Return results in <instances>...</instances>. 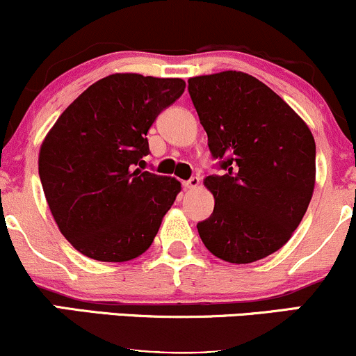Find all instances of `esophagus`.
<instances>
[{
    "instance_id": "obj_1",
    "label": "esophagus",
    "mask_w": 356,
    "mask_h": 356,
    "mask_svg": "<svg viewBox=\"0 0 356 356\" xmlns=\"http://www.w3.org/2000/svg\"><path fill=\"white\" fill-rule=\"evenodd\" d=\"M199 184H201V179H199V177H191L189 181H184L182 186L186 187V189H195V187H199Z\"/></svg>"
}]
</instances>
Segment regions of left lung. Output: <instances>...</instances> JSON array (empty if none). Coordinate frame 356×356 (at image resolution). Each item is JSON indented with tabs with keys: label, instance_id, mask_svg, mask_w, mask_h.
<instances>
[{
	"label": "left lung",
	"instance_id": "obj_1",
	"mask_svg": "<svg viewBox=\"0 0 356 356\" xmlns=\"http://www.w3.org/2000/svg\"><path fill=\"white\" fill-rule=\"evenodd\" d=\"M189 95L222 175H207L214 211L197 224L204 246L248 264L283 248L314 189L312 130L263 81L243 72L189 79Z\"/></svg>",
	"mask_w": 356,
	"mask_h": 356
}]
</instances>
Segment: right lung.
Instances as JSON below:
<instances>
[{"label": "right lung", "mask_w": 356, "mask_h": 356, "mask_svg": "<svg viewBox=\"0 0 356 356\" xmlns=\"http://www.w3.org/2000/svg\"><path fill=\"white\" fill-rule=\"evenodd\" d=\"M181 79L115 73L95 81L44 137L38 172L68 243L81 254L122 263L150 248L181 182L137 169L147 132L184 93Z\"/></svg>", "instance_id": "obj_1"}]
</instances>
